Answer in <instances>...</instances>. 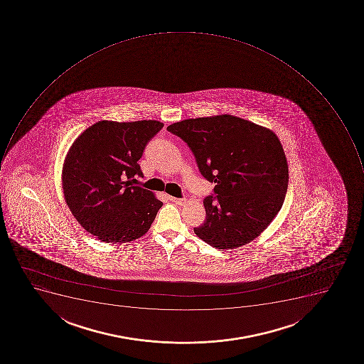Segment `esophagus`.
<instances>
[{
  "label": "esophagus",
  "instance_id": "1",
  "mask_svg": "<svg viewBox=\"0 0 364 364\" xmlns=\"http://www.w3.org/2000/svg\"><path fill=\"white\" fill-rule=\"evenodd\" d=\"M168 199L172 201V203L180 205V206H183L184 203H186V199H178V198L175 197H168Z\"/></svg>",
  "mask_w": 364,
  "mask_h": 364
}]
</instances>
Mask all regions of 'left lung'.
<instances>
[{"instance_id": "1", "label": "left lung", "mask_w": 364, "mask_h": 364, "mask_svg": "<svg viewBox=\"0 0 364 364\" xmlns=\"http://www.w3.org/2000/svg\"><path fill=\"white\" fill-rule=\"evenodd\" d=\"M189 146L203 178L215 183L203 199L206 220L196 235L218 250L250 244L274 220L289 172L280 140L250 120L218 114L167 127Z\"/></svg>"}]
</instances>
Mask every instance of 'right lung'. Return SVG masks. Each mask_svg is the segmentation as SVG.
Instances as JSON below:
<instances>
[{
	"label": "right lung",
	"instance_id": "obj_1",
	"mask_svg": "<svg viewBox=\"0 0 364 364\" xmlns=\"http://www.w3.org/2000/svg\"><path fill=\"white\" fill-rule=\"evenodd\" d=\"M164 124L100 120L86 129L63 161V196L86 231L103 242L125 244L146 235L163 203L134 186L139 159Z\"/></svg>",
	"mask_w": 364,
	"mask_h": 364
}]
</instances>
